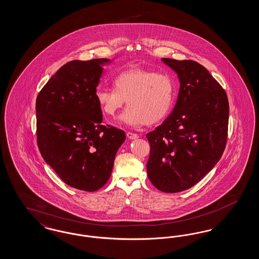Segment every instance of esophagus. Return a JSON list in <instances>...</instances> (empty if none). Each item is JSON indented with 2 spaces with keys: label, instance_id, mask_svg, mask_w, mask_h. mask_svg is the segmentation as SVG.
I'll use <instances>...</instances> for the list:
<instances>
[{
  "label": "esophagus",
  "instance_id": "1",
  "mask_svg": "<svg viewBox=\"0 0 259 259\" xmlns=\"http://www.w3.org/2000/svg\"><path fill=\"white\" fill-rule=\"evenodd\" d=\"M126 136H127V138H128V139H130V140H136V139H138V138H139V136L137 135V134L131 133V132H127V133H126Z\"/></svg>",
  "mask_w": 259,
  "mask_h": 259
}]
</instances>
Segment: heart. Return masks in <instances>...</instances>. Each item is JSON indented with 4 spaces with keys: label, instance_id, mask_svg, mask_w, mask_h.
<instances>
[{
    "label": "heart",
    "instance_id": "1",
    "mask_svg": "<svg viewBox=\"0 0 259 259\" xmlns=\"http://www.w3.org/2000/svg\"><path fill=\"white\" fill-rule=\"evenodd\" d=\"M114 89L99 88L95 97L102 111L114 116L129 106L119 116V122L128 126L157 123L167 116L175 100V87L167 74L132 68L117 74Z\"/></svg>",
    "mask_w": 259,
    "mask_h": 259
}]
</instances>
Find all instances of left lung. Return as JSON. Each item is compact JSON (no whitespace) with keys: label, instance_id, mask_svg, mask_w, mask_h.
Here are the masks:
<instances>
[{"label":"left lung","instance_id":"left-lung-1","mask_svg":"<svg viewBox=\"0 0 259 259\" xmlns=\"http://www.w3.org/2000/svg\"><path fill=\"white\" fill-rule=\"evenodd\" d=\"M178 74L179 95L170 115L147 134L149 181L167 193L200 182L222 157L227 140L229 105L208 70L192 60L162 58Z\"/></svg>","mask_w":259,"mask_h":259}]
</instances>
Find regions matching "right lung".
<instances>
[{
    "instance_id": "add662e5",
    "label": "right lung",
    "mask_w": 259,
    "mask_h": 259,
    "mask_svg": "<svg viewBox=\"0 0 259 259\" xmlns=\"http://www.w3.org/2000/svg\"><path fill=\"white\" fill-rule=\"evenodd\" d=\"M111 62H69L37 97V146L42 158L65 184L84 191H96L109 181L125 141L124 131L102 125L95 97L103 66Z\"/></svg>"
}]
</instances>
